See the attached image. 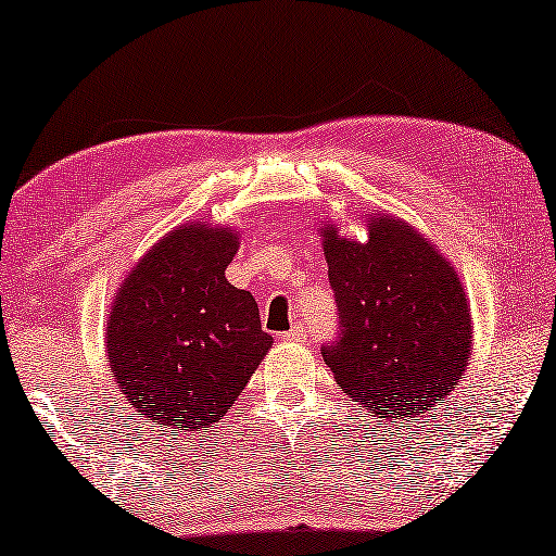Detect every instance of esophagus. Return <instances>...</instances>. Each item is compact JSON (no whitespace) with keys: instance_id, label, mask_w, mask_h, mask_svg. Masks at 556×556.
Masks as SVG:
<instances>
[{"instance_id":"obj_1","label":"esophagus","mask_w":556,"mask_h":556,"mask_svg":"<svg viewBox=\"0 0 556 556\" xmlns=\"http://www.w3.org/2000/svg\"><path fill=\"white\" fill-rule=\"evenodd\" d=\"M281 339H285V342H304V339H306V329H304L302 325H294L292 329L281 334Z\"/></svg>"}]
</instances>
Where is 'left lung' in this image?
I'll use <instances>...</instances> for the list:
<instances>
[{
    "label": "left lung",
    "instance_id": "left-lung-1",
    "mask_svg": "<svg viewBox=\"0 0 556 556\" xmlns=\"http://www.w3.org/2000/svg\"><path fill=\"white\" fill-rule=\"evenodd\" d=\"M342 334L321 357L350 400L379 417L425 412L471 357V312L457 269L407 219L369 214L367 242L319 227ZM394 417V419H396Z\"/></svg>",
    "mask_w": 556,
    "mask_h": 556
}]
</instances>
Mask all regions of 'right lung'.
<instances>
[{
	"label": "right lung",
	"instance_id": "obj_1",
	"mask_svg": "<svg viewBox=\"0 0 556 556\" xmlns=\"http://www.w3.org/2000/svg\"><path fill=\"white\" fill-rule=\"evenodd\" d=\"M237 250L229 225L174 227L127 271L106 317L117 389L172 437L225 417L271 350L254 296L225 277Z\"/></svg>",
	"mask_w": 556,
	"mask_h": 556
}]
</instances>
